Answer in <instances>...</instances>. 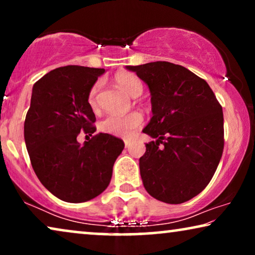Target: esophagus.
<instances>
[{
  "mask_svg": "<svg viewBox=\"0 0 255 255\" xmlns=\"http://www.w3.org/2000/svg\"><path fill=\"white\" fill-rule=\"evenodd\" d=\"M124 142H125V147H127V148H128L131 146V140H128V139H125Z\"/></svg>",
  "mask_w": 255,
  "mask_h": 255,
  "instance_id": "1",
  "label": "esophagus"
}]
</instances>
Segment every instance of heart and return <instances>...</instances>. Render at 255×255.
<instances>
[{"label":"heart","mask_w":255,"mask_h":255,"mask_svg":"<svg viewBox=\"0 0 255 255\" xmlns=\"http://www.w3.org/2000/svg\"><path fill=\"white\" fill-rule=\"evenodd\" d=\"M115 82L123 89L125 93L132 97H138L142 93V83L137 76L128 72H121L115 75ZM101 89V82H95L88 93V103L93 109H97V94ZM142 118L141 114L132 111L127 115L111 114L104 118L100 123L101 131L104 133L121 137H131L133 132L141 127Z\"/></svg>","instance_id":"1"}]
</instances>
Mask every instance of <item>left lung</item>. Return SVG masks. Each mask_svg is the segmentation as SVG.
I'll use <instances>...</instances> for the list:
<instances>
[{
	"instance_id": "obj_1",
	"label": "left lung",
	"mask_w": 255,
	"mask_h": 255,
	"mask_svg": "<svg viewBox=\"0 0 255 255\" xmlns=\"http://www.w3.org/2000/svg\"><path fill=\"white\" fill-rule=\"evenodd\" d=\"M147 83L153 116L144 128L156 141L139 159L142 183L158 201L180 204L208 186L224 149L221 103L204 79L168 61L128 66Z\"/></svg>"
}]
</instances>
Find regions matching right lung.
I'll return each instance as SVG.
<instances>
[{"instance_id":"add662e5","label":"right lung","mask_w":255,"mask_h":255,"mask_svg":"<svg viewBox=\"0 0 255 255\" xmlns=\"http://www.w3.org/2000/svg\"><path fill=\"white\" fill-rule=\"evenodd\" d=\"M103 68L64 66L33 85L24 122L30 161L43 186L69 203H81L103 193L124 148L115 135L97 133L81 145L79 132L96 131L88 93Z\"/></svg>"}]
</instances>
